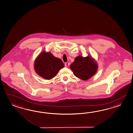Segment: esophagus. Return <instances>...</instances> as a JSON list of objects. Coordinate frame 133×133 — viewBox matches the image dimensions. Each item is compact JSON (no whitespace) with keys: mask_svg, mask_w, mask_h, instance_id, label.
<instances>
[{"mask_svg":"<svg viewBox=\"0 0 133 133\" xmlns=\"http://www.w3.org/2000/svg\"><path fill=\"white\" fill-rule=\"evenodd\" d=\"M65 66L66 67H68V66L69 65V63H65Z\"/></svg>","mask_w":133,"mask_h":133,"instance_id":"esophagus-1","label":"esophagus"}]
</instances>
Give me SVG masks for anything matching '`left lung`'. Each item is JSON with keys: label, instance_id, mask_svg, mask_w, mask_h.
Instances as JSON below:
<instances>
[{"label": "left lung", "instance_id": "left-lung-1", "mask_svg": "<svg viewBox=\"0 0 133 133\" xmlns=\"http://www.w3.org/2000/svg\"><path fill=\"white\" fill-rule=\"evenodd\" d=\"M74 75L82 80H87L95 74L97 70V65L91 57H83L79 55L75 58L70 65Z\"/></svg>", "mask_w": 133, "mask_h": 133}]
</instances>
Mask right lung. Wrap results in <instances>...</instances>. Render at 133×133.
Here are the masks:
<instances>
[{
	"label": "right lung",
	"instance_id": "right-lung-1",
	"mask_svg": "<svg viewBox=\"0 0 133 133\" xmlns=\"http://www.w3.org/2000/svg\"><path fill=\"white\" fill-rule=\"evenodd\" d=\"M64 67L61 59L50 52H42L35 62V70L38 75L46 79L55 77L59 70Z\"/></svg>",
	"mask_w": 133,
	"mask_h": 133
}]
</instances>
